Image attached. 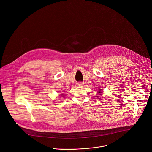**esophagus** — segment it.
Wrapping results in <instances>:
<instances>
[{
	"label": "esophagus",
	"instance_id": "obj_1",
	"mask_svg": "<svg viewBox=\"0 0 152 152\" xmlns=\"http://www.w3.org/2000/svg\"><path fill=\"white\" fill-rule=\"evenodd\" d=\"M77 85L78 86H83L84 85V83H83V82H79V83H77Z\"/></svg>",
	"mask_w": 152,
	"mask_h": 152
}]
</instances>
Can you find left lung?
I'll use <instances>...</instances> for the list:
<instances>
[{
	"mask_svg": "<svg viewBox=\"0 0 152 152\" xmlns=\"http://www.w3.org/2000/svg\"><path fill=\"white\" fill-rule=\"evenodd\" d=\"M98 91H97V92H98V93H99V95H101L102 93H103V90H102V89H99V90H97Z\"/></svg>",
	"mask_w": 152,
	"mask_h": 152,
	"instance_id": "8db88e82",
	"label": "left lung"
}]
</instances>
